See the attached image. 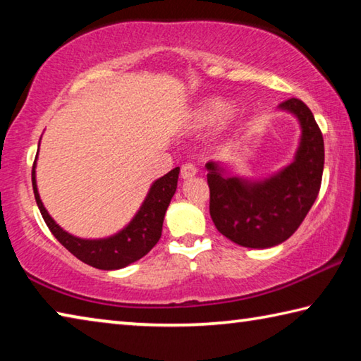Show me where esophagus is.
<instances>
[{
	"mask_svg": "<svg viewBox=\"0 0 361 361\" xmlns=\"http://www.w3.org/2000/svg\"><path fill=\"white\" fill-rule=\"evenodd\" d=\"M195 175H197V169H195V166H192V164H185V166L181 167V178L183 180H189Z\"/></svg>",
	"mask_w": 361,
	"mask_h": 361,
	"instance_id": "34e87169",
	"label": "esophagus"
}]
</instances>
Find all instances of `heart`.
Returning a JSON list of instances; mask_svg holds the SVG:
<instances>
[{"label":"heart","instance_id":"heart-1","mask_svg":"<svg viewBox=\"0 0 361 361\" xmlns=\"http://www.w3.org/2000/svg\"><path fill=\"white\" fill-rule=\"evenodd\" d=\"M232 113V105L219 97L199 102L189 113V126L195 130H210L221 126Z\"/></svg>","mask_w":361,"mask_h":361}]
</instances>
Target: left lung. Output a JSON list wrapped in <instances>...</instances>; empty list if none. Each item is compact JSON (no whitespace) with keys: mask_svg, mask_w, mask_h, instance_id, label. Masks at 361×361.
<instances>
[{"mask_svg":"<svg viewBox=\"0 0 361 361\" xmlns=\"http://www.w3.org/2000/svg\"><path fill=\"white\" fill-rule=\"evenodd\" d=\"M280 111L295 116L301 137L293 161L266 178L232 175L221 162L205 164L210 216L216 229L237 245L271 248L295 234L320 191L325 146L310 109L290 99Z\"/></svg>","mask_w":361,"mask_h":361,"instance_id":"left-lung-1","label":"left lung"}]
</instances>
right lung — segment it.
Wrapping results in <instances>:
<instances>
[{
    "mask_svg": "<svg viewBox=\"0 0 361 361\" xmlns=\"http://www.w3.org/2000/svg\"><path fill=\"white\" fill-rule=\"evenodd\" d=\"M36 159L32 170L36 204H38L41 215L54 237L78 259L92 267L103 269V271H114V269H122L143 258L161 239L164 216H166L170 200L176 191L180 167H175L167 175L152 183L135 216L119 232L109 237H103V239H82V237L73 235L63 228H60L54 221V218L49 215L46 207L42 205L38 185H36Z\"/></svg>",
    "mask_w": 361,
    "mask_h": 361,
    "instance_id": "1",
    "label": "right lung"
}]
</instances>
